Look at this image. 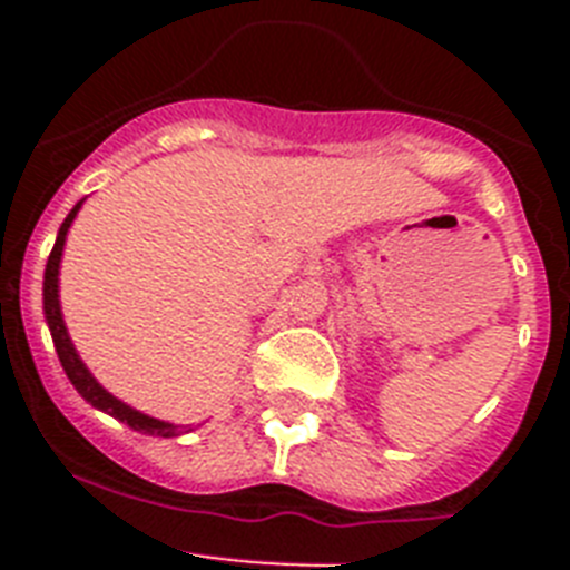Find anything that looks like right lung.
I'll use <instances>...</instances> for the list:
<instances>
[{
    "label": "right lung",
    "mask_w": 570,
    "mask_h": 570,
    "mask_svg": "<svg viewBox=\"0 0 570 570\" xmlns=\"http://www.w3.org/2000/svg\"><path fill=\"white\" fill-rule=\"evenodd\" d=\"M79 205L70 210L68 216H65V223H62V228H59V236H57V245H53V250H50V256H48V268H45V320H48L50 336H53V345H57L59 362H62L65 374H68V380L73 382V387H77L79 394H82L94 407H99V411H105V414L116 416V420L125 422V425H130L134 431H139V434L179 436L183 434V428L179 425H168V422H159V420H154V416L139 414V411L128 407L125 402L116 400V396H110L108 391H105V387L99 385L94 376H90V371L82 365L79 354L73 351V345H70V336H68V331H65V322H62V311H59V259H62L65 234H68L70 223H73V216H77Z\"/></svg>",
    "instance_id": "1"
}]
</instances>
